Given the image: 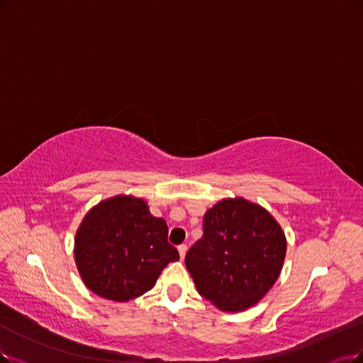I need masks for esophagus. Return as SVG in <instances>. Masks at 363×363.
<instances>
[{"label":"esophagus","mask_w":363,"mask_h":363,"mask_svg":"<svg viewBox=\"0 0 363 363\" xmlns=\"http://www.w3.org/2000/svg\"><path fill=\"white\" fill-rule=\"evenodd\" d=\"M178 252H179V257H181V260H184L185 254H186V245H179V247H178Z\"/></svg>","instance_id":"1"}]
</instances>
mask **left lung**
<instances>
[{
    "instance_id": "left-lung-1",
    "label": "left lung",
    "mask_w": 363,
    "mask_h": 363,
    "mask_svg": "<svg viewBox=\"0 0 363 363\" xmlns=\"http://www.w3.org/2000/svg\"><path fill=\"white\" fill-rule=\"evenodd\" d=\"M287 239L263 206L227 197L203 217V236L185 256L200 296L224 313L262 301L283 269Z\"/></svg>"
}]
</instances>
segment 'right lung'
I'll return each mask as SVG.
<instances>
[{"label": "right lung", "instance_id": "add662e5", "mask_svg": "<svg viewBox=\"0 0 363 363\" xmlns=\"http://www.w3.org/2000/svg\"><path fill=\"white\" fill-rule=\"evenodd\" d=\"M167 224L146 200L118 194L92 206L74 236V262L86 289L113 302L150 291L178 250L167 242Z\"/></svg>", "mask_w": 363, "mask_h": 363}]
</instances>
